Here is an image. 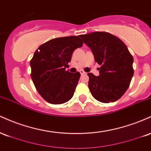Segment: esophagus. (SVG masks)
I'll return each instance as SVG.
<instances>
[{"label":"esophagus","instance_id":"34e87169","mask_svg":"<svg viewBox=\"0 0 151 151\" xmlns=\"http://www.w3.org/2000/svg\"><path fill=\"white\" fill-rule=\"evenodd\" d=\"M79 73H80L81 74H86V72L83 70H80L79 71Z\"/></svg>","mask_w":151,"mask_h":151}]
</instances>
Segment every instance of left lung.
I'll return each mask as SVG.
<instances>
[{"label":"left lung","mask_w":151,"mask_h":151,"mask_svg":"<svg viewBox=\"0 0 151 151\" xmlns=\"http://www.w3.org/2000/svg\"><path fill=\"white\" fill-rule=\"evenodd\" d=\"M101 65L98 77L88 73L89 86L93 97L103 103L117 101L129 88L133 75V58L119 38L105 32L81 35Z\"/></svg>","instance_id":"left-lung-1"}]
</instances>
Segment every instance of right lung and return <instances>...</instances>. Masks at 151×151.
<instances>
[{"label": "right lung", "mask_w": 151, "mask_h": 151, "mask_svg": "<svg viewBox=\"0 0 151 151\" xmlns=\"http://www.w3.org/2000/svg\"><path fill=\"white\" fill-rule=\"evenodd\" d=\"M80 35L58 37L42 44L30 61L31 78L38 93L52 104L70 101L80 73L66 71L73 52L83 45Z\"/></svg>", "instance_id": "right-lung-1"}]
</instances>
